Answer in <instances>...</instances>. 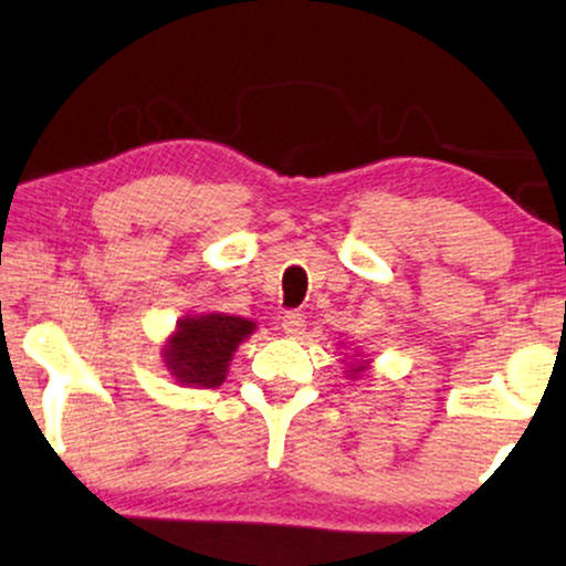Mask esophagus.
<instances>
[{
	"label": "esophagus",
	"instance_id": "34e87169",
	"mask_svg": "<svg viewBox=\"0 0 566 566\" xmlns=\"http://www.w3.org/2000/svg\"><path fill=\"white\" fill-rule=\"evenodd\" d=\"M282 331L286 336H300L302 331H305V317L297 310H290V313H284L282 317Z\"/></svg>",
	"mask_w": 566,
	"mask_h": 566
}]
</instances>
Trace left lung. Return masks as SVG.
I'll list each match as a JSON object with an SVG mask.
<instances>
[{
    "instance_id": "8db88e82",
    "label": "left lung",
    "mask_w": 566,
    "mask_h": 566,
    "mask_svg": "<svg viewBox=\"0 0 566 566\" xmlns=\"http://www.w3.org/2000/svg\"><path fill=\"white\" fill-rule=\"evenodd\" d=\"M364 369H366V361L364 364H356V366H352V374H348V377H354V374H359Z\"/></svg>"
}]
</instances>
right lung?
I'll list each match as a JSON object with an SVG mask.
<instances>
[{
	"mask_svg": "<svg viewBox=\"0 0 566 566\" xmlns=\"http://www.w3.org/2000/svg\"><path fill=\"white\" fill-rule=\"evenodd\" d=\"M253 331L256 323L226 313L181 317L164 346L166 369L187 387H218L238 344Z\"/></svg>",
	"mask_w": 566,
	"mask_h": 566,
	"instance_id": "right-lung-1",
	"label": "right lung"
}]
</instances>
